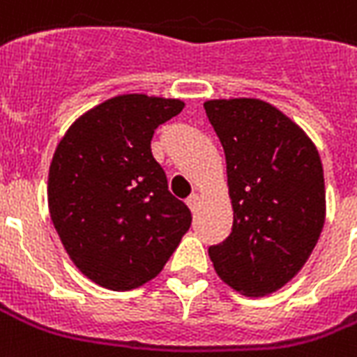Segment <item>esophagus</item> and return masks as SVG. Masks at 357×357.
<instances>
[{
    "mask_svg": "<svg viewBox=\"0 0 357 357\" xmlns=\"http://www.w3.org/2000/svg\"><path fill=\"white\" fill-rule=\"evenodd\" d=\"M198 200H200V197H198L197 192H192V195H190V197L187 198V200H185V202H187V206H189L190 211H197Z\"/></svg>",
    "mask_w": 357,
    "mask_h": 357,
    "instance_id": "1",
    "label": "esophagus"
}]
</instances>
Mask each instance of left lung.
Segmentation results:
<instances>
[{
  "label": "left lung",
  "instance_id": "1",
  "mask_svg": "<svg viewBox=\"0 0 357 357\" xmlns=\"http://www.w3.org/2000/svg\"><path fill=\"white\" fill-rule=\"evenodd\" d=\"M227 157L234 222L209 258L245 296L284 287L317 245L326 217L324 170L314 144L275 106L258 99L204 102Z\"/></svg>",
  "mask_w": 357,
  "mask_h": 357
}]
</instances>
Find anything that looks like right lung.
Returning <instances> with one entry per match:
<instances>
[{
	"label": "right lung",
	"instance_id": "1",
	"mask_svg": "<svg viewBox=\"0 0 357 357\" xmlns=\"http://www.w3.org/2000/svg\"><path fill=\"white\" fill-rule=\"evenodd\" d=\"M178 99L119 95L70 125L48 174V208L65 251L84 275L132 290L160 273L190 227L189 208L168 190L151 153Z\"/></svg>",
	"mask_w": 357,
	"mask_h": 357
}]
</instances>
